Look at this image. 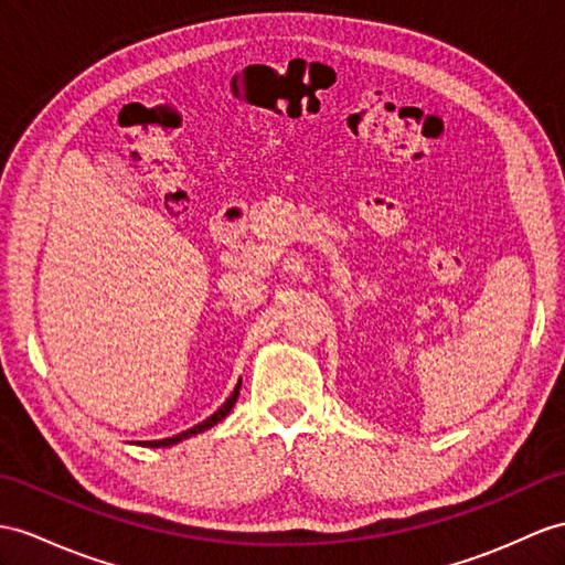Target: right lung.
<instances>
[{"label":"right lung","instance_id":"add662e5","mask_svg":"<svg viewBox=\"0 0 565 565\" xmlns=\"http://www.w3.org/2000/svg\"><path fill=\"white\" fill-rule=\"evenodd\" d=\"M239 383H242V381H239ZM239 383H237V388L232 391V395L227 397V401L223 403V407H220L217 412H213V415H211L209 419H203L201 424L191 426V429H186V431H182V434H177V436H172V438H162V441H141V446H148V448H164V446H172V444L184 441V438H189V436H196V434H201V431H205V429H211V426H215L220 419H225V417L230 415V409L235 407L237 395H239Z\"/></svg>","mask_w":565,"mask_h":565}]
</instances>
